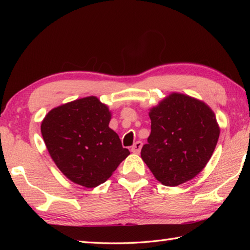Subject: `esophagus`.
<instances>
[{"mask_svg": "<svg viewBox=\"0 0 250 250\" xmlns=\"http://www.w3.org/2000/svg\"><path fill=\"white\" fill-rule=\"evenodd\" d=\"M142 146H143V143L141 141H137L136 143H134L133 146L131 147V151L133 153H139L141 151Z\"/></svg>", "mask_w": 250, "mask_h": 250, "instance_id": "1", "label": "esophagus"}]
</instances>
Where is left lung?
Here are the masks:
<instances>
[{"label": "left lung", "instance_id": "1", "mask_svg": "<svg viewBox=\"0 0 250 250\" xmlns=\"http://www.w3.org/2000/svg\"><path fill=\"white\" fill-rule=\"evenodd\" d=\"M149 117L151 132L141 157L155 177L169 187L195 177L219 139L213 110L201 101L172 93L150 110Z\"/></svg>", "mask_w": 250, "mask_h": 250}]
</instances>
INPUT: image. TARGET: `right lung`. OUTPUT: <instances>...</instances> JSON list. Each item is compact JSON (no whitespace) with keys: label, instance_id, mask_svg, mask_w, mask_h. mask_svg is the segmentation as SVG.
<instances>
[{"label":"right lung","instance_id":"right-lung-1","mask_svg":"<svg viewBox=\"0 0 250 250\" xmlns=\"http://www.w3.org/2000/svg\"><path fill=\"white\" fill-rule=\"evenodd\" d=\"M109 120L107 106L88 97L54 108L42 122L50 157L73 183L97 187L130 155L118 134L109 129Z\"/></svg>","mask_w":250,"mask_h":250}]
</instances>
